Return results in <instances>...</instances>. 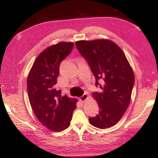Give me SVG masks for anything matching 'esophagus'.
<instances>
[{
    "instance_id": "1",
    "label": "esophagus",
    "mask_w": 158,
    "mask_h": 158,
    "mask_svg": "<svg viewBox=\"0 0 158 158\" xmlns=\"http://www.w3.org/2000/svg\"><path fill=\"white\" fill-rule=\"evenodd\" d=\"M88 95L87 94H83L82 96L80 97L79 100H81V102H85V101H86L87 99H88Z\"/></svg>"
}]
</instances>
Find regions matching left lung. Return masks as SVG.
<instances>
[{
    "label": "left lung",
    "mask_w": 158,
    "mask_h": 158,
    "mask_svg": "<svg viewBox=\"0 0 158 158\" xmlns=\"http://www.w3.org/2000/svg\"><path fill=\"white\" fill-rule=\"evenodd\" d=\"M75 45L95 77L96 86L102 89L92 94L99 114L89 117V122L98 128H109L119 122L130 105L135 83L132 69L122 50L109 40L79 41Z\"/></svg>",
    "instance_id": "1"
}]
</instances>
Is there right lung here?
<instances>
[{
  "label": "right lung",
  "instance_id": "obj_1",
  "mask_svg": "<svg viewBox=\"0 0 158 158\" xmlns=\"http://www.w3.org/2000/svg\"><path fill=\"white\" fill-rule=\"evenodd\" d=\"M71 42H60L49 47L38 56L27 79L30 104L35 116L47 128L61 132L70 125L77 99L66 95L55 85L59 75L60 63L72 52Z\"/></svg>",
  "mask_w": 158,
  "mask_h": 158
}]
</instances>
